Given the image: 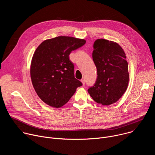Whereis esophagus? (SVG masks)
Masks as SVG:
<instances>
[{"mask_svg": "<svg viewBox=\"0 0 155 155\" xmlns=\"http://www.w3.org/2000/svg\"><path fill=\"white\" fill-rule=\"evenodd\" d=\"M81 81L82 82L83 84H85V82H86V81H85V79H84V78H82V79L81 80Z\"/></svg>", "mask_w": 155, "mask_h": 155, "instance_id": "obj_1", "label": "esophagus"}]
</instances>
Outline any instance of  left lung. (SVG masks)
<instances>
[{
	"label": "left lung",
	"mask_w": 155,
	"mask_h": 155,
	"mask_svg": "<svg viewBox=\"0 0 155 155\" xmlns=\"http://www.w3.org/2000/svg\"><path fill=\"white\" fill-rule=\"evenodd\" d=\"M92 56L97 76L87 91L97 103L109 105L121 98L127 87L126 54L118 43L101 38L95 41Z\"/></svg>",
	"instance_id": "8db88e82"
}]
</instances>
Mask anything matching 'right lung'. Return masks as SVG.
<instances>
[{"label":"right lung","mask_w":155,"mask_h":155,"mask_svg":"<svg viewBox=\"0 0 155 155\" xmlns=\"http://www.w3.org/2000/svg\"><path fill=\"white\" fill-rule=\"evenodd\" d=\"M86 41L60 36L43 41L36 49L31 65V77L39 97L47 104L59 108L67 103L82 83L74 75L69 55Z\"/></svg>","instance_id":"right-lung-1"}]
</instances>
